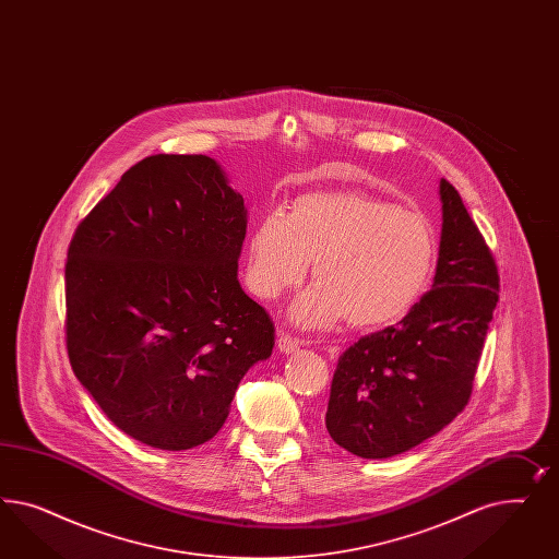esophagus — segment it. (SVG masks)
<instances>
[{
    "label": "esophagus",
    "mask_w": 559,
    "mask_h": 559,
    "mask_svg": "<svg viewBox=\"0 0 559 559\" xmlns=\"http://www.w3.org/2000/svg\"><path fill=\"white\" fill-rule=\"evenodd\" d=\"M276 346H278V350L281 353H295V350H299V346H301V342L297 338H293V336H288L287 332H278V340H276Z\"/></svg>",
    "instance_id": "esophagus-1"
}]
</instances>
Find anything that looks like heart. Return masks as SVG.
<instances>
[{"label": "heart", "mask_w": 559, "mask_h": 559, "mask_svg": "<svg viewBox=\"0 0 559 559\" xmlns=\"http://www.w3.org/2000/svg\"><path fill=\"white\" fill-rule=\"evenodd\" d=\"M437 234L418 211L358 190L309 192L287 215L271 213L250 239L248 283L276 299L309 272L318 281L290 307V320L325 328L348 318L360 330L402 322L435 274Z\"/></svg>", "instance_id": "b5f03b06"}]
</instances>
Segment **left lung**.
Masks as SVG:
<instances>
[{
    "instance_id": "1",
    "label": "left lung",
    "mask_w": 559,
    "mask_h": 559,
    "mask_svg": "<svg viewBox=\"0 0 559 559\" xmlns=\"http://www.w3.org/2000/svg\"><path fill=\"white\" fill-rule=\"evenodd\" d=\"M439 192L432 288L397 325L358 340L334 371L325 428L356 457L406 453L453 423L472 397L500 276L455 187L440 178Z\"/></svg>"
}]
</instances>
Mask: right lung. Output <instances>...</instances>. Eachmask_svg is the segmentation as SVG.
Masks as SVG:
<instances>
[{"label":"right lung","instance_id":"add662e5","mask_svg":"<svg viewBox=\"0 0 559 559\" xmlns=\"http://www.w3.org/2000/svg\"><path fill=\"white\" fill-rule=\"evenodd\" d=\"M243 197L206 155L122 174L69 243L71 369L108 420L162 451L213 439L274 325L237 281Z\"/></svg>","mask_w":559,"mask_h":559}]
</instances>
